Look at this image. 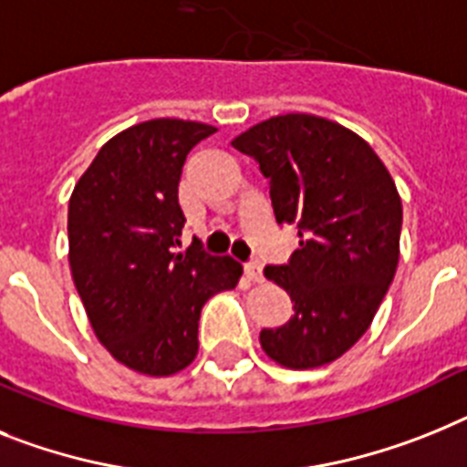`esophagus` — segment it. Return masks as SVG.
<instances>
[{"instance_id": "obj_1", "label": "esophagus", "mask_w": 467, "mask_h": 467, "mask_svg": "<svg viewBox=\"0 0 467 467\" xmlns=\"http://www.w3.org/2000/svg\"><path fill=\"white\" fill-rule=\"evenodd\" d=\"M244 273L252 282H264V265L258 264V261H249V264L244 265Z\"/></svg>"}]
</instances>
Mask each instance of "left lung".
Returning <instances> with one entry per match:
<instances>
[{
  "mask_svg": "<svg viewBox=\"0 0 467 467\" xmlns=\"http://www.w3.org/2000/svg\"><path fill=\"white\" fill-rule=\"evenodd\" d=\"M233 147L268 180L277 225L301 237L289 264L264 270L289 294L294 316L261 330V347L294 370L332 363L370 327L397 273V185L366 140L311 113L264 120Z\"/></svg>",
  "mask_w": 467,
  "mask_h": 467,
  "instance_id": "8db88e82",
  "label": "left lung"
}]
</instances>
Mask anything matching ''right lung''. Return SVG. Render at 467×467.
<instances>
[{
    "label": "right lung",
    "mask_w": 467,
    "mask_h": 467,
    "mask_svg": "<svg viewBox=\"0 0 467 467\" xmlns=\"http://www.w3.org/2000/svg\"><path fill=\"white\" fill-rule=\"evenodd\" d=\"M215 128L154 119L111 137L68 202V261L94 335L130 370L187 368L203 304L234 289L242 265L199 244L175 252L185 227L178 185L187 154Z\"/></svg>",
    "instance_id": "add662e5"
}]
</instances>
